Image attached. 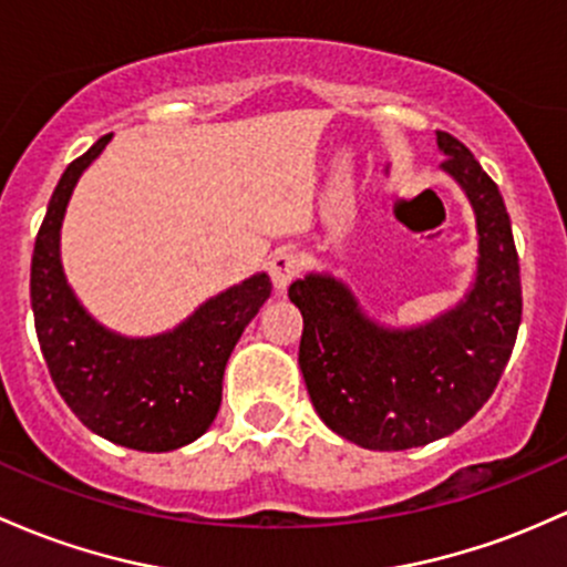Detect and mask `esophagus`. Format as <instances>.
<instances>
[{
	"instance_id": "1",
	"label": "esophagus",
	"mask_w": 567,
	"mask_h": 567,
	"mask_svg": "<svg viewBox=\"0 0 567 567\" xmlns=\"http://www.w3.org/2000/svg\"><path fill=\"white\" fill-rule=\"evenodd\" d=\"M298 274H301V260H298L293 252L282 250L269 260V277H271V285L277 293H285Z\"/></svg>"
}]
</instances>
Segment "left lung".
<instances>
[{
  "label": "left lung",
  "instance_id": "obj_1",
  "mask_svg": "<svg viewBox=\"0 0 567 567\" xmlns=\"http://www.w3.org/2000/svg\"><path fill=\"white\" fill-rule=\"evenodd\" d=\"M441 169L476 215V277L457 307L412 328L371 320L341 279L307 274L290 285L301 309L298 365L320 420L377 452L425 446L455 433L487 403L522 322L519 258L501 190L474 153L435 132Z\"/></svg>",
  "mask_w": 567,
  "mask_h": 567
}]
</instances>
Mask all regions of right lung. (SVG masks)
Instances as JSON below:
<instances>
[{"label":"right lung","mask_w":567,"mask_h":567,"mask_svg":"<svg viewBox=\"0 0 567 567\" xmlns=\"http://www.w3.org/2000/svg\"><path fill=\"white\" fill-rule=\"evenodd\" d=\"M110 136L74 158L55 185L31 255V312L55 390L89 431L128 450L172 452L213 425L223 371L271 282L269 274H252L177 328L145 339L110 331L85 312L61 266V223L80 174Z\"/></svg>","instance_id":"obj_1"}]
</instances>
